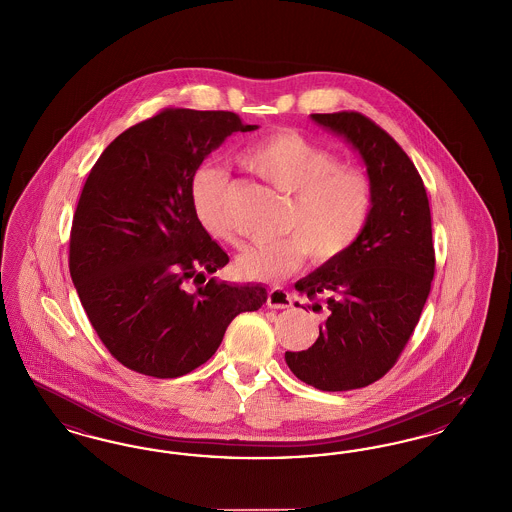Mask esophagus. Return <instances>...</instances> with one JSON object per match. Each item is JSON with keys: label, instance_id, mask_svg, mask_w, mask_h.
<instances>
[{"label": "esophagus", "instance_id": "obj_1", "mask_svg": "<svg viewBox=\"0 0 512 512\" xmlns=\"http://www.w3.org/2000/svg\"><path fill=\"white\" fill-rule=\"evenodd\" d=\"M267 306L273 310H283L292 306V298L289 292L281 287H271L267 290Z\"/></svg>", "mask_w": 512, "mask_h": 512}]
</instances>
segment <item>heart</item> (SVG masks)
<instances>
[{
	"mask_svg": "<svg viewBox=\"0 0 512 512\" xmlns=\"http://www.w3.org/2000/svg\"><path fill=\"white\" fill-rule=\"evenodd\" d=\"M241 164L279 193L289 195L281 216L283 237L246 246L239 273L252 281H277L302 266L306 254L329 264L350 252L367 231L375 212V183L357 166L340 164L329 149L294 130L256 139L239 153ZM227 176L220 166L202 164L189 183L191 206L202 229L227 245L235 233L223 218Z\"/></svg>",
	"mask_w": 512,
	"mask_h": 512,
	"instance_id": "b5f03b06",
	"label": "heart"
}]
</instances>
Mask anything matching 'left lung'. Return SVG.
I'll use <instances>...</instances> for the list:
<instances>
[{"mask_svg": "<svg viewBox=\"0 0 512 512\" xmlns=\"http://www.w3.org/2000/svg\"><path fill=\"white\" fill-rule=\"evenodd\" d=\"M344 135L375 183V212L350 252L294 287L325 312L312 348L287 352L290 371L323 392L377 382L400 359L423 312L436 269L430 206L411 158L365 114H312Z\"/></svg>", "mask_w": 512, "mask_h": 512, "instance_id": "left-lung-1", "label": "left lung"}]
</instances>
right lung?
Returning <instances> with one entry per match:
<instances>
[{
    "label": "right lung",
    "mask_w": 512,
    "mask_h": 512,
    "mask_svg": "<svg viewBox=\"0 0 512 512\" xmlns=\"http://www.w3.org/2000/svg\"><path fill=\"white\" fill-rule=\"evenodd\" d=\"M256 128L235 112L168 107L118 135L89 172L68 269L91 327L135 373L195 371L239 313L266 302L262 285L206 281L229 256L202 229L189 197L204 156Z\"/></svg>",
    "instance_id": "right-lung-1"
}]
</instances>
